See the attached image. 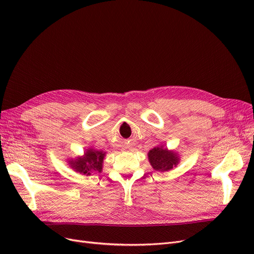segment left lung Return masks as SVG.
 Listing matches in <instances>:
<instances>
[{
	"label": "left lung",
	"mask_w": 254,
	"mask_h": 254,
	"mask_svg": "<svg viewBox=\"0 0 254 254\" xmlns=\"http://www.w3.org/2000/svg\"><path fill=\"white\" fill-rule=\"evenodd\" d=\"M149 162L156 171H169L179 162L177 155L163 147H155L148 152Z\"/></svg>",
	"instance_id": "obj_1"
}]
</instances>
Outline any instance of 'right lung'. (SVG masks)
I'll list each match as a JSON object with an SVG mask.
<instances>
[{"label":"right lung","mask_w":254,"mask_h":254,"mask_svg":"<svg viewBox=\"0 0 254 254\" xmlns=\"http://www.w3.org/2000/svg\"><path fill=\"white\" fill-rule=\"evenodd\" d=\"M105 153L89 149L83 157H79L76 161H71V167L79 173L89 175L92 172H101Z\"/></svg>","instance_id":"add662e5"}]
</instances>
